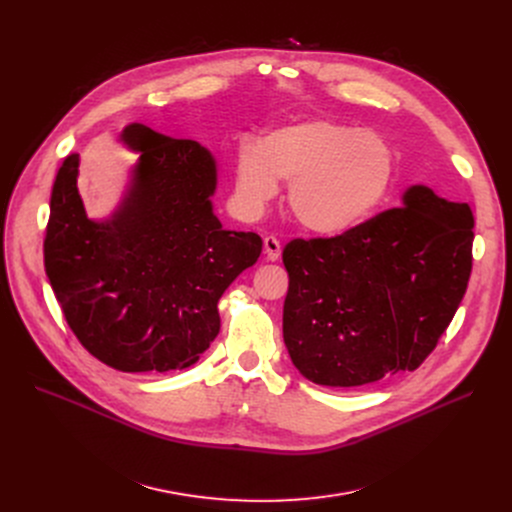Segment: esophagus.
<instances>
[{"instance_id":"esophagus-1","label":"esophagus","mask_w":512,"mask_h":512,"mask_svg":"<svg viewBox=\"0 0 512 512\" xmlns=\"http://www.w3.org/2000/svg\"><path fill=\"white\" fill-rule=\"evenodd\" d=\"M263 251L267 255V261H277L281 255V243L275 237H265L263 239Z\"/></svg>"}]
</instances>
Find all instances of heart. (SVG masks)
<instances>
[{
	"label": "heart",
	"instance_id": "1",
	"mask_svg": "<svg viewBox=\"0 0 512 512\" xmlns=\"http://www.w3.org/2000/svg\"><path fill=\"white\" fill-rule=\"evenodd\" d=\"M235 206L257 216L289 182L287 202L298 223L320 237L362 225L391 194L393 145L375 131L332 119H304L245 143L235 158Z\"/></svg>",
	"mask_w": 512,
	"mask_h": 512
}]
</instances>
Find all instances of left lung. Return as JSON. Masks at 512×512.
Masks as SVG:
<instances>
[{
    "instance_id": "1",
    "label": "left lung",
    "mask_w": 512,
    "mask_h": 512,
    "mask_svg": "<svg viewBox=\"0 0 512 512\" xmlns=\"http://www.w3.org/2000/svg\"><path fill=\"white\" fill-rule=\"evenodd\" d=\"M474 216L423 184L401 206L332 239L283 249V340L324 387H362L415 371L450 326L472 271Z\"/></svg>"
}]
</instances>
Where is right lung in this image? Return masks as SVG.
<instances>
[{
  "mask_svg": "<svg viewBox=\"0 0 512 512\" xmlns=\"http://www.w3.org/2000/svg\"><path fill=\"white\" fill-rule=\"evenodd\" d=\"M119 141L139 154L119 206L101 221L79 194V154L54 180L44 267L79 342L123 373L194 364L221 330L216 304L263 241L223 229L212 208L214 156L190 139L129 123Z\"/></svg>",
  "mask_w": 512,
  "mask_h": 512,
  "instance_id": "1",
  "label": "right lung"
}]
</instances>
